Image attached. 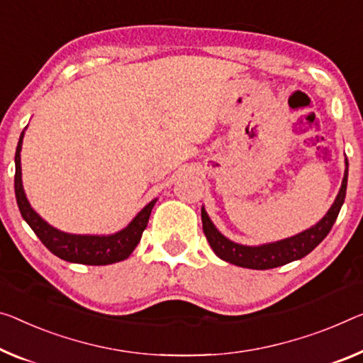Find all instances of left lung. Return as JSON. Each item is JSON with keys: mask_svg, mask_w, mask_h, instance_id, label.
Here are the masks:
<instances>
[{"mask_svg": "<svg viewBox=\"0 0 363 363\" xmlns=\"http://www.w3.org/2000/svg\"><path fill=\"white\" fill-rule=\"evenodd\" d=\"M347 175L349 160L345 157L344 178L333 206L328 209V213L323 216L321 220H318L315 225H311L310 228H306V230L297 233V235L277 240V242L271 243L253 245V247L235 243L217 230V227L213 224V220H211V217L206 213L203 206V208H201V220H203L204 235L208 238L211 248L214 250V253L219 256L220 259L240 267H248V269H272V267H279L287 263H292V261L302 259L303 256L313 252L318 245L325 240V237L330 233L331 227L334 225V222H336L339 211H341L345 199Z\"/></svg>", "mask_w": 363, "mask_h": 363, "instance_id": "1", "label": "left lung"}]
</instances>
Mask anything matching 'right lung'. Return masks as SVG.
Listing matches in <instances>:
<instances>
[{
	"mask_svg": "<svg viewBox=\"0 0 363 363\" xmlns=\"http://www.w3.org/2000/svg\"><path fill=\"white\" fill-rule=\"evenodd\" d=\"M24 131L21 133L18 147H16V175H14V191L18 201L22 219H24L40 242L58 258L77 264L105 266L113 264L118 261L126 259L138 247L139 240L143 237L144 228L147 227L150 211L157 203V198L150 201L139 211L130 224L121 230L110 233V235H81V233H68L58 230L57 227L50 225L45 219H42L29 203L26 196L24 186H22V170H21V150Z\"/></svg>",
	"mask_w": 363,
	"mask_h": 363,
	"instance_id": "obj_1",
	"label": "right lung"
}]
</instances>
